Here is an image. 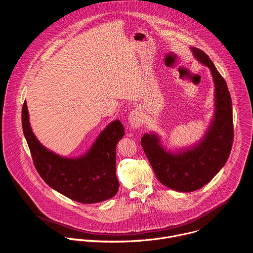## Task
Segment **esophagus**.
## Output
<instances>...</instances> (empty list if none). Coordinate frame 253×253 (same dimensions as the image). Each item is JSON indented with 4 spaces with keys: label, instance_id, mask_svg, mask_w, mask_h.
Listing matches in <instances>:
<instances>
[{
    "label": "esophagus",
    "instance_id": "obj_1",
    "mask_svg": "<svg viewBox=\"0 0 253 253\" xmlns=\"http://www.w3.org/2000/svg\"><path fill=\"white\" fill-rule=\"evenodd\" d=\"M128 122H129V125L131 126V128H133V129L139 128L143 123L142 112L139 109H134L133 111H131V113L129 114V117H128Z\"/></svg>",
    "mask_w": 253,
    "mask_h": 253
}]
</instances>
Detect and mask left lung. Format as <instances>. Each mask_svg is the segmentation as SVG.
<instances>
[{
	"mask_svg": "<svg viewBox=\"0 0 253 253\" xmlns=\"http://www.w3.org/2000/svg\"><path fill=\"white\" fill-rule=\"evenodd\" d=\"M190 49L194 58L209 68L214 83V114L205 134L193 145L175 150L164 146L153 131L141 138L159 181L178 192H192L206 185L225 165L233 142L232 103L226 82L203 51Z\"/></svg>",
	"mask_w": 253,
	"mask_h": 253,
	"instance_id": "left-lung-1",
	"label": "left lung"
}]
</instances>
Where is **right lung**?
Segmentation results:
<instances>
[{"mask_svg":"<svg viewBox=\"0 0 253 253\" xmlns=\"http://www.w3.org/2000/svg\"><path fill=\"white\" fill-rule=\"evenodd\" d=\"M22 126L35 167L51 188L84 204L105 201L118 192L116 145L124 136V126L119 120L108 124L84 154L72 158L49 150L35 136L26 101Z\"/></svg>","mask_w":253,"mask_h":253,"instance_id":"obj_1","label":"right lung"}]
</instances>
